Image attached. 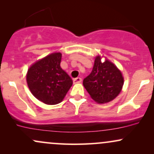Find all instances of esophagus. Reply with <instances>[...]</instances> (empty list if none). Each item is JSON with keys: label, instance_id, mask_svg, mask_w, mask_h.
Returning a JSON list of instances; mask_svg holds the SVG:
<instances>
[{"label": "esophagus", "instance_id": "obj_1", "mask_svg": "<svg viewBox=\"0 0 154 154\" xmlns=\"http://www.w3.org/2000/svg\"><path fill=\"white\" fill-rule=\"evenodd\" d=\"M73 82L75 84H77V83H80L81 82H82V79L80 78V77H77V78L74 79Z\"/></svg>", "mask_w": 154, "mask_h": 154}]
</instances>
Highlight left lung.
I'll use <instances>...</instances> for the list:
<instances>
[{"label": "left lung", "instance_id": "left-lung-1", "mask_svg": "<svg viewBox=\"0 0 154 154\" xmlns=\"http://www.w3.org/2000/svg\"><path fill=\"white\" fill-rule=\"evenodd\" d=\"M124 85L122 74L109 60L101 61L95 57L91 73L83 80V85L95 102L106 103L114 100L119 94Z\"/></svg>", "mask_w": 154, "mask_h": 154}]
</instances>
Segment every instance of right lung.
<instances>
[{
	"mask_svg": "<svg viewBox=\"0 0 154 154\" xmlns=\"http://www.w3.org/2000/svg\"><path fill=\"white\" fill-rule=\"evenodd\" d=\"M61 53H54L29 67L26 82L37 99L48 105L61 103L72 85V79L61 69Z\"/></svg>",
	"mask_w": 154,
	"mask_h": 154,
	"instance_id": "add662e5",
	"label": "right lung"
}]
</instances>
